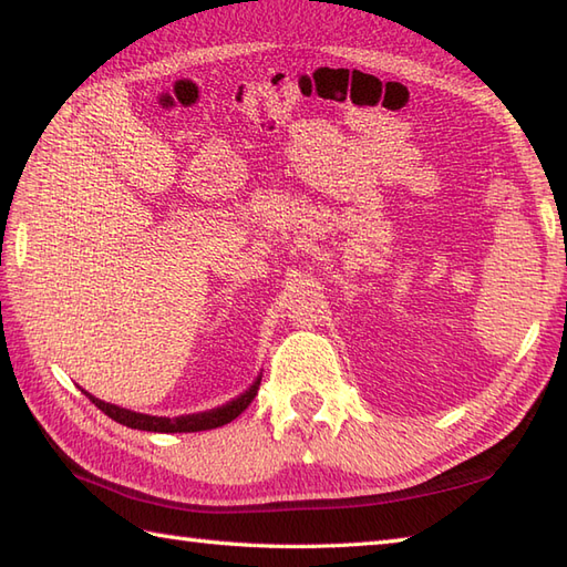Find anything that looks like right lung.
<instances>
[{
	"label": "right lung",
	"mask_w": 567,
	"mask_h": 567,
	"mask_svg": "<svg viewBox=\"0 0 567 567\" xmlns=\"http://www.w3.org/2000/svg\"><path fill=\"white\" fill-rule=\"evenodd\" d=\"M260 386V377L254 381V386L248 389L246 393H241L239 399H234L229 403H224L219 408H213V411H205V413H193V415H181V417H156V415H144V413H135V411H127V408L121 405H113V403H105L96 396H91L89 391H84L86 396L91 399L99 411H103L109 417H113L115 423H121L125 427H133V430H147V432H200V430H215L231 423L234 417H239L248 403L256 399Z\"/></svg>",
	"instance_id": "obj_1"
}]
</instances>
